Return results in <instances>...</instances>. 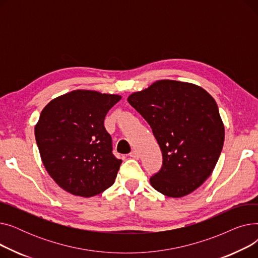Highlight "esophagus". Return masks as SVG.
I'll return each instance as SVG.
<instances>
[{
	"label": "esophagus",
	"mask_w": 258,
	"mask_h": 258,
	"mask_svg": "<svg viewBox=\"0 0 258 258\" xmlns=\"http://www.w3.org/2000/svg\"><path fill=\"white\" fill-rule=\"evenodd\" d=\"M130 157H132V158H134V159H138V158L140 157V155H139V153H138L137 151H133V152L130 154Z\"/></svg>",
	"instance_id": "esophagus-1"
}]
</instances>
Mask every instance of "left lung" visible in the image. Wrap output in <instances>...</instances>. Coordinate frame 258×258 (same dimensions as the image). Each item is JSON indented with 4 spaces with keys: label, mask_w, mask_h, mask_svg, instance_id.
Masks as SVG:
<instances>
[{
    "label": "left lung",
    "mask_w": 258,
    "mask_h": 258,
    "mask_svg": "<svg viewBox=\"0 0 258 258\" xmlns=\"http://www.w3.org/2000/svg\"><path fill=\"white\" fill-rule=\"evenodd\" d=\"M127 101L151 125L163 156L151 185L169 198L195 191L212 173L225 140L213 97L197 85L162 79Z\"/></svg>",
    "instance_id": "1"
}]
</instances>
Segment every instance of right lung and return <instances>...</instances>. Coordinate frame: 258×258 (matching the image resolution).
<instances>
[{
    "label": "right lung",
    "instance_id": "obj_1",
    "mask_svg": "<svg viewBox=\"0 0 258 258\" xmlns=\"http://www.w3.org/2000/svg\"><path fill=\"white\" fill-rule=\"evenodd\" d=\"M120 95L75 90L52 99L34 127L43 164L63 190L96 196L117 177L121 160L112 154V138L103 125Z\"/></svg>",
    "mask_w": 258,
    "mask_h": 258
}]
</instances>
